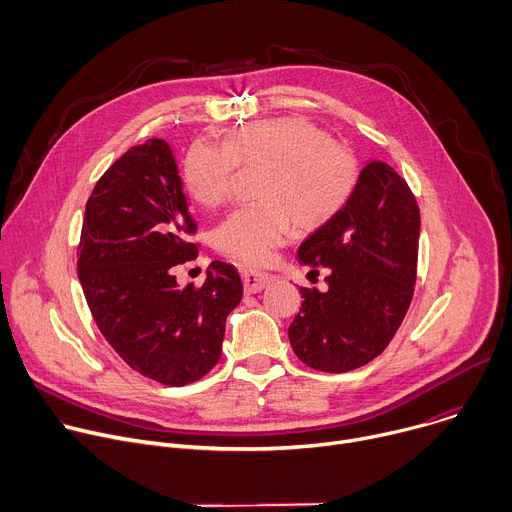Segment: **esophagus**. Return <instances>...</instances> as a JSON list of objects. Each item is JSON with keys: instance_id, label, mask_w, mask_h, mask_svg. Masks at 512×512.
I'll list each match as a JSON object with an SVG mask.
<instances>
[{"instance_id": "34e87169", "label": "esophagus", "mask_w": 512, "mask_h": 512, "mask_svg": "<svg viewBox=\"0 0 512 512\" xmlns=\"http://www.w3.org/2000/svg\"><path fill=\"white\" fill-rule=\"evenodd\" d=\"M243 283H245V291L247 294H257L261 291L273 277L269 273L257 271V269H243Z\"/></svg>"}]
</instances>
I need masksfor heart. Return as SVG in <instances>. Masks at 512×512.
Masks as SVG:
<instances>
[{
	"mask_svg": "<svg viewBox=\"0 0 512 512\" xmlns=\"http://www.w3.org/2000/svg\"><path fill=\"white\" fill-rule=\"evenodd\" d=\"M239 168H263L259 202L237 208L216 229L221 253L263 265L291 227L316 231L336 218L360 180V162L346 145L304 117L253 121L231 131L223 143L198 139L182 164L190 196L206 208L227 202Z\"/></svg>",
	"mask_w": 512,
	"mask_h": 512,
	"instance_id": "obj_1",
	"label": "heart"
}]
</instances>
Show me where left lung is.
<instances>
[{
	"instance_id": "obj_1",
	"label": "left lung",
	"mask_w": 512,
	"mask_h": 512,
	"mask_svg": "<svg viewBox=\"0 0 512 512\" xmlns=\"http://www.w3.org/2000/svg\"><path fill=\"white\" fill-rule=\"evenodd\" d=\"M419 225L407 182L385 162L364 166L346 208L298 249L316 275L328 271L326 291L300 287L304 302L287 330L304 364L348 373L389 346L413 298Z\"/></svg>"
}]
</instances>
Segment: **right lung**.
Segmentation results:
<instances>
[{
	"label": "right lung",
	"instance_id": "right-lung-1",
	"mask_svg": "<svg viewBox=\"0 0 512 512\" xmlns=\"http://www.w3.org/2000/svg\"><path fill=\"white\" fill-rule=\"evenodd\" d=\"M196 233L170 145L148 139L95 184L79 243V279L111 348L168 387L202 379L221 358L227 316L243 298L237 269L212 261L200 287L174 267L196 259Z\"/></svg>",
	"mask_w": 512,
	"mask_h": 512
}]
</instances>
